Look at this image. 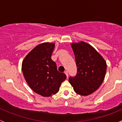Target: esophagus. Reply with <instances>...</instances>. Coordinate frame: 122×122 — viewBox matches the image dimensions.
I'll return each instance as SVG.
<instances>
[{"instance_id":"esophagus-1","label":"esophagus","mask_w":122,"mask_h":122,"mask_svg":"<svg viewBox=\"0 0 122 122\" xmlns=\"http://www.w3.org/2000/svg\"><path fill=\"white\" fill-rule=\"evenodd\" d=\"M65 73L66 74V76H67V77H68V76H69L68 72H67V71H65Z\"/></svg>"}]
</instances>
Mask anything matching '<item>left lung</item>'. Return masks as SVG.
<instances>
[{"instance_id": "8db88e82", "label": "left lung", "mask_w": 122, "mask_h": 122, "mask_svg": "<svg viewBox=\"0 0 122 122\" xmlns=\"http://www.w3.org/2000/svg\"><path fill=\"white\" fill-rule=\"evenodd\" d=\"M77 73L70 76L69 81L75 92L87 96L96 91L103 83L107 65L102 56L87 43H72Z\"/></svg>"}]
</instances>
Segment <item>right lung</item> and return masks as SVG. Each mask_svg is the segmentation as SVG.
I'll use <instances>...</instances> for the list:
<instances>
[{
	"mask_svg": "<svg viewBox=\"0 0 122 122\" xmlns=\"http://www.w3.org/2000/svg\"><path fill=\"white\" fill-rule=\"evenodd\" d=\"M54 48L53 43L40 44L22 62L23 76L29 87L44 97L58 92L61 83L66 79L64 73L57 71L56 63L51 59Z\"/></svg>",
	"mask_w": 122,
	"mask_h": 122,
	"instance_id": "add662e5",
	"label": "right lung"
}]
</instances>
